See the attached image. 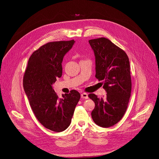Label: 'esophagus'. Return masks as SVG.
<instances>
[{"label":"esophagus","mask_w":159,"mask_h":159,"mask_svg":"<svg viewBox=\"0 0 159 159\" xmlns=\"http://www.w3.org/2000/svg\"><path fill=\"white\" fill-rule=\"evenodd\" d=\"M81 98H84V99H87V98H88V95L86 93H83L81 94Z\"/></svg>","instance_id":"obj_1"}]
</instances>
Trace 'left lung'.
I'll return each instance as SVG.
<instances>
[{
	"label": "left lung",
	"instance_id": "1",
	"mask_svg": "<svg viewBox=\"0 0 159 159\" xmlns=\"http://www.w3.org/2000/svg\"><path fill=\"white\" fill-rule=\"evenodd\" d=\"M95 56V77L104 83L107 92L102 98L88 97L95 106L91 112L98 126L109 128L119 122L126 112L131 91L130 65L124 50L104 37L89 40Z\"/></svg>",
	"mask_w": 159,
	"mask_h": 159
}]
</instances>
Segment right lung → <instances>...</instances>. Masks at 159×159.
<instances>
[{"instance_id": "add662e5", "label": "right lung", "mask_w": 159, "mask_h": 159, "mask_svg": "<svg viewBox=\"0 0 159 159\" xmlns=\"http://www.w3.org/2000/svg\"><path fill=\"white\" fill-rule=\"evenodd\" d=\"M75 40L56 41L40 47L30 57L23 78V87L31 109L42 125L61 132L70 125L80 95L76 90L59 98L53 84L62 74V62Z\"/></svg>"}]
</instances>
